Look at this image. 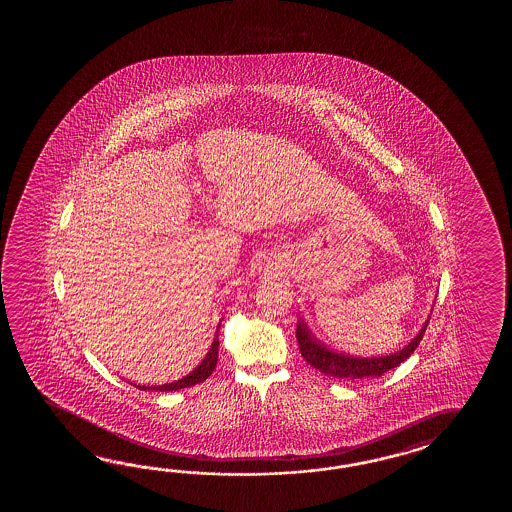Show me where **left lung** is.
<instances>
[{
	"label": "left lung",
	"instance_id": "8db88e82",
	"mask_svg": "<svg viewBox=\"0 0 512 512\" xmlns=\"http://www.w3.org/2000/svg\"><path fill=\"white\" fill-rule=\"evenodd\" d=\"M430 322V316L421 327V331L415 335L403 349L390 353V355H381V357H353L346 353H338L335 349L327 348L318 338L311 333L304 320H298L296 326V338H298V348L302 357L311 364L315 370L324 373L327 377H335L340 381H355V379H364V377H381L392 368H397L401 362L408 359L415 348L419 346L421 338L425 335L426 326Z\"/></svg>",
	"mask_w": 512,
	"mask_h": 512
}]
</instances>
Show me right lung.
<instances>
[{
	"mask_svg": "<svg viewBox=\"0 0 512 512\" xmlns=\"http://www.w3.org/2000/svg\"><path fill=\"white\" fill-rule=\"evenodd\" d=\"M218 351L219 338L218 335H216L212 346H210L207 355H205V359L201 360V364L190 371L188 375H185L183 379L170 382V384H163V386H152V388H150V386H137V388H139V390H157V392H175V390H183V388H190V386H194V384L207 381L208 377L212 375V371L216 370Z\"/></svg>",
	"mask_w": 512,
	"mask_h": 512,
	"instance_id": "obj_1",
	"label": "right lung"
}]
</instances>
